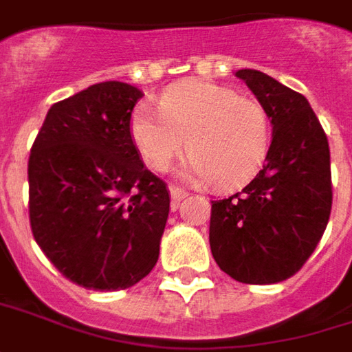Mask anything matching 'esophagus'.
I'll return each mask as SVG.
<instances>
[{
	"instance_id": "1",
	"label": "esophagus",
	"mask_w": 352,
	"mask_h": 352,
	"mask_svg": "<svg viewBox=\"0 0 352 352\" xmlns=\"http://www.w3.org/2000/svg\"><path fill=\"white\" fill-rule=\"evenodd\" d=\"M170 197H172V207L176 208L180 205L182 199H186L188 197V191L182 190L178 186H170Z\"/></svg>"
}]
</instances>
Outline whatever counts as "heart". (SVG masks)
<instances>
[{
    "mask_svg": "<svg viewBox=\"0 0 352 352\" xmlns=\"http://www.w3.org/2000/svg\"><path fill=\"white\" fill-rule=\"evenodd\" d=\"M130 130L151 168L168 170L188 145V172L220 188L253 176L270 147L266 107L210 82L170 88L161 98V109L140 105Z\"/></svg>",
    "mask_w": 352,
    "mask_h": 352,
    "instance_id": "heart-1",
    "label": "heart"
}]
</instances>
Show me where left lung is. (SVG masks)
Returning <instances> with one entry per match:
<instances>
[{
  "label": "left lung",
  "mask_w": 352,
  "mask_h": 352,
  "mask_svg": "<svg viewBox=\"0 0 352 352\" xmlns=\"http://www.w3.org/2000/svg\"><path fill=\"white\" fill-rule=\"evenodd\" d=\"M236 76L266 107L272 142L243 190L212 201L208 241L220 270L234 280L278 283L301 270L328 226V135L299 91L261 70H237Z\"/></svg>",
  "instance_id": "8db88e82"
}]
</instances>
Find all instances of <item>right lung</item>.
Returning a JSON list of instances; mask_svg holds the SVG:
<instances>
[{"label": "right lung", "mask_w": 352, "mask_h": 352, "mask_svg": "<svg viewBox=\"0 0 352 352\" xmlns=\"http://www.w3.org/2000/svg\"><path fill=\"white\" fill-rule=\"evenodd\" d=\"M142 91L101 82L51 107L28 159L34 239L70 282L116 292L151 272L170 210L130 132Z\"/></svg>", "instance_id": "add662e5"}]
</instances>
